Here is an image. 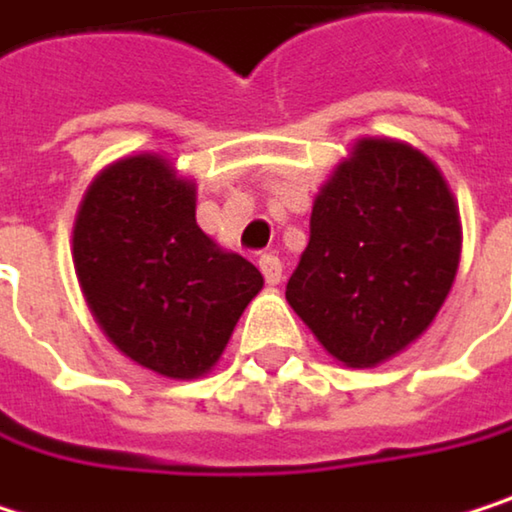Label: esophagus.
<instances>
[{
    "instance_id": "1",
    "label": "esophagus",
    "mask_w": 512,
    "mask_h": 512,
    "mask_svg": "<svg viewBox=\"0 0 512 512\" xmlns=\"http://www.w3.org/2000/svg\"><path fill=\"white\" fill-rule=\"evenodd\" d=\"M267 285H279L282 282V261L276 258V254H261V261H258Z\"/></svg>"
}]
</instances>
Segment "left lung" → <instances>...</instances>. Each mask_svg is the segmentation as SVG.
I'll use <instances>...</instances> for the list:
<instances>
[{"label":"left lung","mask_w":512,"mask_h":512,"mask_svg":"<svg viewBox=\"0 0 512 512\" xmlns=\"http://www.w3.org/2000/svg\"><path fill=\"white\" fill-rule=\"evenodd\" d=\"M459 251V209L435 161L402 140L363 137L315 197L285 297L327 354L369 369L429 330Z\"/></svg>","instance_id":"left-lung-1"}]
</instances>
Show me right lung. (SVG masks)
Returning a JSON list of instances; mask_svg holds the SVG:
<instances>
[{
    "label": "right lung",
    "instance_id": "1",
    "mask_svg": "<svg viewBox=\"0 0 512 512\" xmlns=\"http://www.w3.org/2000/svg\"><path fill=\"white\" fill-rule=\"evenodd\" d=\"M74 270L104 336L164 378L206 375L245 306L258 267L218 248L194 218V182L161 155L104 167L74 221Z\"/></svg>",
    "mask_w": 512,
    "mask_h": 512
}]
</instances>
